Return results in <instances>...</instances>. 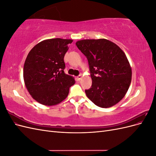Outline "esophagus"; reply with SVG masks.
<instances>
[{
  "instance_id": "1",
  "label": "esophagus",
  "mask_w": 156,
  "mask_h": 156,
  "mask_svg": "<svg viewBox=\"0 0 156 156\" xmlns=\"http://www.w3.org/2000/svg\"><path fill=\"white\" fill-rule=\"evenodd\" d=\"M82 78V74H80L79 75H78V76L77 77V81H80V80Z\"/></svg>"
}]
</instances>
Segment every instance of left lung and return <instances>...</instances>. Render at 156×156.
Returning <instances> with one entry per match:
<instances>
[{"instance_id":"obj_1","label":"left lung","mask_w":156,"mask_h":156,"mask_svg":"<svg viewBox=\"0 0 156 156\" xmlns=\"http://www.w3.org/2000/svg\"><path fill=\"white\" fill-rule=\"evenodd\" d=\"M78 49L87 56L92 81L87 96L102 108L114 106L123 98L131 81V66L124 52L106 39L81 40Z\"/></svg>"}]
</instances>
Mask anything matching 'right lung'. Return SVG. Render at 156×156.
Segmentation results:
<instances>
[{
  "mask_svg": "<svg viewBox=\"0 0 156 156\" xmlns=\"http://www.w3.org/2000/svg\"><path fill=\"white\" fill-rule=\"evenodd\" d=\"M73 40L53 38L40 41L28 54L23 79L33 99L47 106L57 105L67 98L74 77L64 72V55Z\"/></svg>",
  "mask_w": 156,
  "mask_h": 156,
  "instance_id": "1",
  "label": "right lung"
}]
</instances>
